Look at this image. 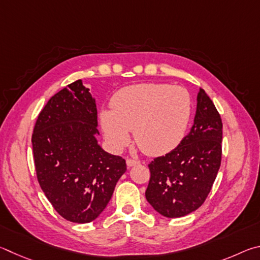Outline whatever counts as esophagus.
Instances as JSON below:
<instances>
[{"label":"esophagus","mask_w":260,"mask_h":260,"mask_svg":"<svg viewBox=\"0 0 260 260\" xmlns=\"http://www.w3.org/2000/svg\"><path fill=\"white\" fill-rule=\"evenodd\" d=\"M139 161L138 160H134V158H126V166L127 167H134L136 165H138Z\"/></svg>","instance_id":"1"}]
</instances>
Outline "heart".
<instances>
[{"label":"heart","instance_id":"heart-1","mask_svg":"<svg viewBox=\"0 0 260 260\" xmlns=\"http://www.w3.org/2000/svg\"><path fill=\"white\" fill-rule=\"evenodd\" d=\"M192 113V95L184 86L142 83L118 90L112 99V111L100 113V123L113 147L129 143V131L134 130L140 151L157 156L181 143Z\"/></svg>","mask_w":260,"mask_h":260}]
</instances>
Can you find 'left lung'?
Masks as SVG:
<instances>
[{"label":"left lung","mask_w":260,"mask_h":260,"mask_svg":"<svg viewBox=\"0 0 260 260\" xmlns=\"http://www.w3.org/2000/svg\"><path fill=\"white\" fill-rule=\"evenodd\" d=\"M222 122L212 100L200 88L194 124L181 143L149 163L148 203L168 218L184 217L202 206L221 162Z\"/></svg>","instance_id":"8db88e82"}]
</instances>
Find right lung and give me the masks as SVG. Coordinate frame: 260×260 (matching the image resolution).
<instances>
[{
	"mask_svg": "<svg viewBox=\"0 0 260 260\" xmlns=\"http://www.w3.org/2000/svg\"><path fill=\"white\" fill-rule=\"evenodd\" d=\"M97 107L77 80L49 99L35 122L31 145L36 177L66 220H94L111 200L125 160L99 146Z\"/></svg>",
	"mask_w": 260,
	"mask_h": 260,
	"instance_id": "add662e5",
	"label": "right lung"
}]
</instances>
